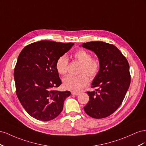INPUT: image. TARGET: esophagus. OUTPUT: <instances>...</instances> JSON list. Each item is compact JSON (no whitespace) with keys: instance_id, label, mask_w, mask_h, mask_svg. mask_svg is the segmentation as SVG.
<instances>
[{"instance_id":"obj_1","label":"esophagus","mask_w":146,"mask_h":146,"mask_svg":"<svg viewBox=\"0 0 146 146\" xmlns=\"http://www.w3.org/2000/svg\"><path fill=\"white\" fill-rule=\"evenodd\" d=\"M72 94L73 95H80V93L78 92H72Z\"/></svg>"}]
</instances>
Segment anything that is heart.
<instances>
[{
  "label": "heart",
  "mask_w": 146,
  "mask_h": 146,
  "mask_svg": "<svg viewBox=\"0 0 146 146\" xmlns=\"http://www.w3.org/2000/svg\"><path fill=\"white\" fill-rule=\"evenodd\" d=\"M74 59L82 64L80 73L76 76H67L64 78L63 84L66 89L77 92L87 85L89 78H94L97 75L100 69V62L97 58H92L91 54L84 49L78 50L73 54ZM68 57L64 55L60 57L56 62V69L59 74L64 75L67 72ZM87 75L86 76L85 74Z\"/></svg>",
  "instance_id": "b5f03b06"
}]
</instances>
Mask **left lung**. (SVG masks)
I'll return each instance as SVG.
<instances>
[{"mask_svg": "<svg viewBox=\"0 0 146 146\" xmlns=\"http://www.w3.org/2000/svg\"><path fill=\"white\" fill-rule=\"evenodd\" d=\"M82 46L93 51L100 62V69L92 82L96 92H87L86 113L95 119L108 117L118 109L130 84L129 64L114 45L103 41H90Z\"/></svg>", "mask_w": 146, "mask_h": 146, "instance_id": "8db88e82", "label": "left lung"}]
</instances>
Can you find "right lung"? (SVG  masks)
<instances>
[{"mask_svg": "<svg viewBox=\"0 0 146 146\" xmlns=\"http://www.w3.org/2000/svg\"><path fill=\"white\" fill-rule=\"evenodd\" d=\"M73 45L43 40L26 46L20 52L14 70L16 93L32 117L49 121L63 110L71 93L53 90L62 84L56 62Z\"/></svg>", "mask_w": 146, "mask_h": 146, "instance_id": "obj_1", "label": "right lung"}]
</instances>
